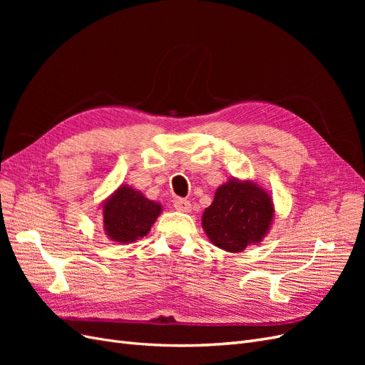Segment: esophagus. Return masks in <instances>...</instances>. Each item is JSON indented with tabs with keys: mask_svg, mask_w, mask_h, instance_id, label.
I'll return each instance as SVG.
<instances>
[{
	"mask_svg": "<svg viewBox=\"0 0 365 365\" xmlns=\"http://www.w3.org/2000/svg\"><path fill=\"white\" fill-rule=\"evenodd\" d=\"M173 207L178 210V212H190L192 210V204H190V201H187V200H182V197H176V200L173 201Z\"/></svg>",
	"mask_w": 365,
	"mask_h": 365,
	"instance_id": "esophagus-1",
	"label": "esophagus"
}]
</instances>
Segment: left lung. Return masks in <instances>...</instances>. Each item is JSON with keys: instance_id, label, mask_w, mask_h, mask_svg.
<instances>
[{"instance_id": "left-lung-1", "label": "left lung", "mask_w": 365, "mask_h": 365, "mask_svg": "<svg viewBox=\"0 0 365 365\" xmlns=\"http://www.w3.org/2000/svg\"><path fill=\"white\" fill-rule=\"evenodd\" d=\"M272 216L267 192L252 182L231 180L216 190L215 201L202 215V227L216 247L239 252L262 240Z\"/></svg>"}]
</instances>
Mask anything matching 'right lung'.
I'll list each match as a JSON object with an SVG mask.
<instances>
[{
    "instance_id": "add662e5",
    "label": "right lung",
    "mask_w": 365,
    "mask_h": 365,
    "mask_svg": "<svg viewBox=\"0 0 365 365\" xmlns=\"http://www.w3.org/2000/svg\"><path fill=\"white\" fill-rule=\"evenodd\" d=\"M160 213V204L123 185L103 205V227L113 240L129 244L146 236Z\"/></svg>"
}]
</instances>
